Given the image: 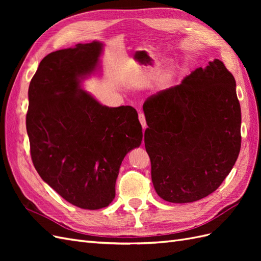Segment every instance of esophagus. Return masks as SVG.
Listing matches in <instances>:
<instances>
[{
    "mask_svg": "<svg viewBox=\"0 0 261 261\" xmlns=\"http://www.w3.org/2000/svg\"><path fill=\"white\" fill-rule=\"evenodd\" d=\"M138 118H139V122H140L141 126H143V128L145 129V128L147 127V124H146V118H145V115H144V113L139 112V114H138Z\"/></svg>",
    "mask_w": 261,
    "mask_h": 261,
    "instance_id": "34e87169",
    "label": "esophagus"
}]
</instances>
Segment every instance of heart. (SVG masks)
Here are the masks:
<instances>
[{"mask_svg": "<svg viewBox=\"0 0 261 261\" xmlns=\"http://www.w3.org/2000/svg\"><path fill=\"white\" fill-rule=\"evenodd\" d=\"M164 61V60H163ZM139 66V65H138ZM176 73H177V69L176 68H171L169 72H168V74H167V77H165V80H164V83H163V87H167V86H169V84L171 83V82H173L174 81V78H175V76H176Z\"/></svg>", "mask_w": 261, "mask_h": 261, "instance_id": "heart-1", "label": "heart"}]
</instances>
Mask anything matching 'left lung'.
I'll return each mask as SVG.
<instances>
[{
    "instance_id": "8db88e82",
    "label": "left lung",
    "mask_w": 261,
    "mask_h": 261,
    "mask_svg": "<svg viewBox=\"0 0 261 261\" xmlns=\"http://www.w3.org/2000/svg\"><path fill=\"white\" fill-rule=\"evenodd\" d=\"M145 147L156 194L169 202L204 198L222 184L241 150L236 83L216 59L144 103Z\"/></svg>"
}]
</instances>
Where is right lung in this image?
Instances as JSON below:
<instances>
[{
    "label": "right lung",
    "instance_id": "1",
    "mask_svg": "<svg viewBox=\"0 0 261 261\" xmlns=\"http://www.w3.org/2000/svg\"><path fill=\"white\" fill-rule=\"evenodd\" d=\"M103 43L94 40L52 52L29 85L26 127L39 175L76 207L97 210L115 197L125 155L141 145L143 128L130 106H103L83 88L101 74Z\"/></svg>",
    "mask_w": 261,
    "mask_h": 261
}]
</instances>
